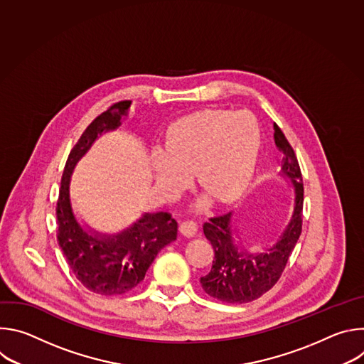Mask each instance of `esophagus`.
<instances>
[{
    "label": "esophagus",
    "mask_w": 364,
    "mask_h": 364,
    "mask_svg": "<svg viewBox=\"0 0 364 364\" xmlns=\"http://www.w3.org/2000/svg\"><path fill=\"white\" fill-rule=\"evenodd\" d=\"M180 233L186 237H193L197 233V225L194 222H183L180 225Z\"/></svg>",
    "instance_id": "esophagus-1"
}]
</instances>
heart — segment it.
<instances>
[{
	"mask_svg": "<svg viewBox=\"0 0 364 364\" xmlns=\"http://www.w3.org/2000/svg\"><path fill=\"white\" fill-rule=\"evenodd\" d=\"M261 148V128L249 112L203 111L174 122L164 152L154 151L149 166L163 191H177L197 176L198 186L220 201L237 198L247 187ZM204 201H200L201 207Z\"/></svg>",
	"mask_w": 364,
	"mask_h": 364,
	"instance_id": "obj_1",
	"label": "heart"
}]
</instances>
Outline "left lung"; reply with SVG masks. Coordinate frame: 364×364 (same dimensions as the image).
I'll return each mask as SVG.
<instances>
[{
  "instance_id": "8db88e82",
  "label": "left lung",
  "mask_w": 364,
  "mask_h": 364,
  "mask_svg": "<svg viewBox=\"0 0 364 364\" xmlns=\"http://www.w3.org/2000/svg\"><path fill=\"white\" fill-rule=\"evenodd\" d=\"M274 131L275 145L282 154L279 174L291 181L295 191L292 216L277 243L261 253H252L236 243L232 212L212 218L203 225L204 236L215 249V259L210 272L200 278V284L205 294L223 302L245 304L268 292L281 278L301 235L304 186L299 164L292 146L275 122Z\"/></svg>"
}]
</instances>
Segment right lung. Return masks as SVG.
<instances>
[{"label":"right lung","instance_id":"obj_1","mask_svg":"<svg viewBox=\"0 0 364 364\" xmlns=\"http://www.w3.org/2000/svg\"><path fill=\"white\" fill-rule=\"evenodd\" d=\"M129 108L131 100L118 102L85 129L68 157L56 207L58 242L66 262L85 288L100 295H119L135 288L159 252L177 239V222L164 212L144 213L114 235L92 232L75 216L70 200L75 167L102 134L122 125Z\"/></svg>","mask_w":364,"mask_h":364}]
</instances>
